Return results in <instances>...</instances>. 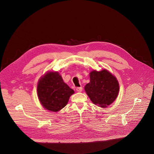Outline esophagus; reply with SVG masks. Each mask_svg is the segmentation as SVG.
<instances>
[{"label":"esophagus","instance_id":"obj_1","mask_svg":"<svg viewBox=\"0 0 154 154\" xmlns=\"http://www.w3.org/2000/svg\"><path fill=\"white\" fill-rule=\"evenodd\" d=\"M76 90L77 92H82V87H77L76 89Z\"/></svg>","mask_w":154,"mask_h":154}]
</instances>
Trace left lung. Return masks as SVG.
<instances>
[{"label":"left lung","instance_id":"1","mask_svg":"<svg viewBox=\"0 0 154 154\" xmlns=\"http://www.w3.org/2000/svg\"><path fill=\"white\" fill-rule=\"evenodd\" d=\"M85 90L94 104L104 108L117 98L119 85L116 77L107 70H93L90 73V82L85 85Z\"/></svg>","mask_w":154,"mask_h":154}]
</instances>
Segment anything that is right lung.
Wrapping results in <instances>:
<instances>
[{
	"label": "right lung",
	"instance_id": "1",
	"mask_svg": "<svg viewBox=\"0 0 154 154\" xmlns=\"http://www.w3.org/2000/svg\"><path fill=\"white\" fill-rule=\"evenodd\" d=\"M74 91L66 84L58 72H48L38 82V99L45 109L58 111L64 108Z\"/></svg>",
	"mask_w": 154,
	"mask_h": 154
}]
</instances>
